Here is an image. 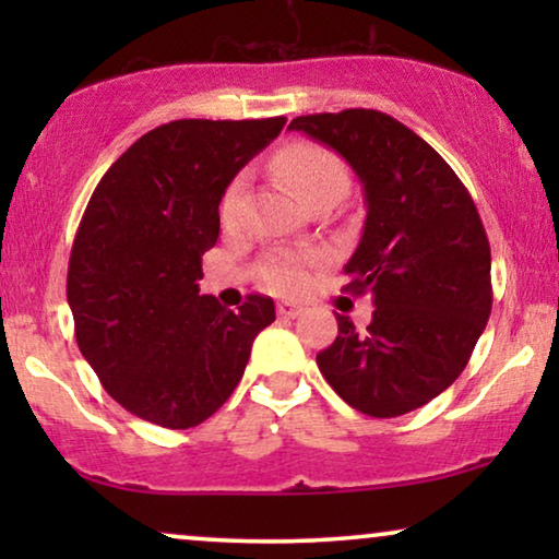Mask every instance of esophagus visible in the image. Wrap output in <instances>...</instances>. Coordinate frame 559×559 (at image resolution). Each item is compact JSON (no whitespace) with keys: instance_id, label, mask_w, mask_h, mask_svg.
Returning a JSON list of instances; mask_svg holds the SVG:
<instances>
[{"instance_id":"34e87169","label":"esophagus","mask_w":559,"mask_h":559,"mask_svg":"<svg viewBox=\"0 0 559 559\" xmlns=\"http://www.w3.org/2000/svg\"><path fill=\"white\" fill-rule=\"evenodd\" d=\"M302 305H297V302H280L277 305V316L280 318H297V316H302Z\"/></svg>"}]
</instances>
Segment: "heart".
Segmentation results:
<instances>
[{
  "mask_svg": "<svg viewBox=\"0 0 559 559\" xmlns=\"http://www.w3.org/2000/svg\"><path fill=\"white\" fill-rule=\"evenodd\" d=\"M274 170L282 180L287 182V188L300 198L302 203L312 201V198L331 193L341 195L343 188L348 182V173L343 159L331 152L323 144L316 142H293L287 147H282L274 157ZM243 190V178L239 175L231 186L226 188L224 198H221V218L231 221L239 205ZM310 259L282 254L266 259L262 266V282L274 293L289 295L297 293L305 285V270H308Z\"/></svg>",
  "mask_w": 559,
  "mask_h": 559,
  "instance_id": "b5f03b06",
  "label": "heart"
}]
</instances>
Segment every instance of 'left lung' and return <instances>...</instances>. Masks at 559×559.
Wrapping results in <instances>:
<instances>
[{
  "instance_id": "obj_1",
  "label": "left lung",
  "mask_w": 559,
  "mask_h": 559,
  "mask_svg": "<svg viewBox=\"0 0 559 559\" xmlns=\"http://www.w3.org/2000/svg\"><path fill=\"white\" fill-rule=\"evenodd\" d=\"M289 129L338 152L366 203L343 289L371 295V323L358 331L335 316L338 335L318 369L364 415H407L461 377L491 316V247L476 203L453 167L389 114H310Z\"/></svg>"
}]
</instances>
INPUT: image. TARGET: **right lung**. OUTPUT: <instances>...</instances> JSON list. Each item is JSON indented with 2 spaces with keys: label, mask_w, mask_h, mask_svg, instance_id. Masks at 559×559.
Masks as SVG:
<instances>
[{
  "label": "right lung",
  "mask_w": 559,
  "mask_h": 559,
  "mask_svg": "<svg viewBox=\"0 0 559 559\" xmlns=\"http://www.w3.org/2000/svg\"><path fill=\"white\" fill-rule=\"evenodd\" d=\"M285 117L178 119L140 136L91 195L68 262L75 341L106 392L152 425L209 419L247 369L274 302L228 310L198 295L218 239V203Z\"/></svg>",
  "instance_id": "add662e5"
}]
</instances>
